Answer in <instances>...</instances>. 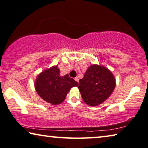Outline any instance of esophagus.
I'll return each instance as SVG.
<instances>
[{
	"label": "esophagus",
	"mask_w": 148,
	"mask_h": 148,
	"mask_svg": "<svg viewBox=\"0 0 148 148\" xmlns=\"http://www.w3.org/2000/svg\"><path fill=\"white\" fill-rule=\"evenodd\" d=\"M75 81H77V83H78L79 81V79L78 77H75Z\"/></svg>",
	"instance_id": "34e87169"
}]
</instances>
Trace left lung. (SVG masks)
Here are the masks:
<instances>
[{"mask_svg": "<svg viewBox=\"0 0 148 148\" xmlns=\"http://www.w3.org/2000/svg\"><path fill=\"white\" fill-rule=\"evenodd\" d=\"M116 85L115 79L110 70L99 65H92L84 77L80 79L78 88L87 105L96 106L110 96Z\"/></svg>", "mask_w": 148, "mask_h": 148, "instance_id": "1", "label": "left lung"}]
</instances>
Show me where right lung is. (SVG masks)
<instances>
[{
    "mask_svg": "<svg viewBox=\"0 0 148 148\" xmlns=\"http://www.w3.org/2000/svg\"><path fill=\"white\" fill-rule=\"evenodd\" d=\"M60 71L57 65L52 66L41 72L37 76L35 88L38 95L45 101L52 105H58L65 100L72 87L79 83L69 75H60Z\"/></svg>",
    "mask_w": 148,
    "mask_h": 148,
    "instance_id": "right-lung-1",
    "label": "right lung"
}]
</instances>
